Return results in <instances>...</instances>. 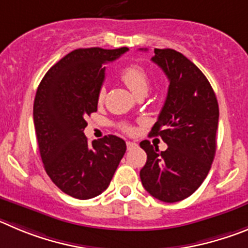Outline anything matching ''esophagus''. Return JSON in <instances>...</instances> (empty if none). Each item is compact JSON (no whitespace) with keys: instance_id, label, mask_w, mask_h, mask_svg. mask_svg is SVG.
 Returning <instances> with one entry per match:
<instances>
[{"instance_id":"esophagus-1","label":"esophagus","mask_w":248,"mask_h":248,"mask_svg":"<svg viewBox=\"0 0 248 248\" xmlns=\"http://www.w3.org/2000/svg\"><path fill=\"white\" fill-rule=\"evenodd\" d=\"M126 144H127V149H132L133 147L137 146V144H136L135 142H131V140H127Z\"/></svg>"}]
</instances>
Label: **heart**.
Listing matches in <instances>:
<instances>
[{"label":"heart","instance_id":"heart-1","mask_svg":"<svg viewBox=\"0 0 248 248\" xmlns=\"http://www.w3.org/2000/svg\"><path fill=\"white\" fill-rule=\"evenodd\" d=\"M122 81L131 89L136 96H146L147 93L151 89V77L148 71L143 66L137 65V64H128L121 70ZM105 88H101L97 93V100L102 101L105 99ZM121 128L124 131L129 132L131 128L126 124H121Z\"/></svg>","mask_w":248,"mask_h":248}]
</instances>
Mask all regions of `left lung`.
Wrapping results in <instances>:
<instances>
[{
    "instance_id": "obj_1",
    "label": "left lung",
    "mask_w": 248,
    "mask_h": 248,
    "mask_svg": "<svg viewBox=\"0 0 248 248\" xmlns=\"http://www.w3.org/2000/svg\"><path fill=\"white\" fill-rule=\"evenodd\" d=\"M152 62L164 71L169 88L149 136H160L168 148L159 152L149 140H142L140 146L146 151L147 162L140 177L155 199L177 202L199 188L210 170L216 152L218 105L209 80L182 53L155 49Z\"/></svg>"
}]
</instances>
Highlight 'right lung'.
Returning <instances> with one entry per match:
<instances>
[{"label": "right lung", "mask_w": 248, "mask_h": 248, "mask_svg": "<svg viewBox=\"0 0 248 248\" xmlns=\"http://www.w3.org/2000/svg\"><path fill=\"white\" fill-rule=\"evenodd\" d=\"M128 48L75 49L46 71L33 105L35 136L44 169L62 191L86 200L108 189L126 142L105 136L89 143L86 116L97 111V93L105 79L102 65Z\"/></svg>", "instance_id": "right-lung-1"}]
</instances>
